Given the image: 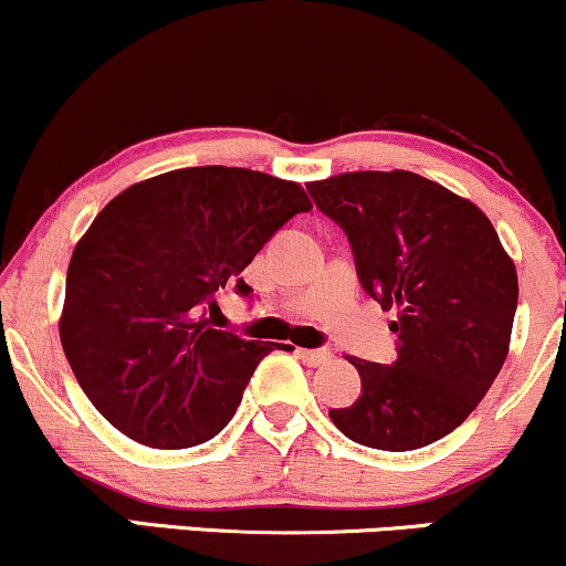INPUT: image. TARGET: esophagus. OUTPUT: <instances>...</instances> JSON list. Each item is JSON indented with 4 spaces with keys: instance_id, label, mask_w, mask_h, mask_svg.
<instances>
[{
    "instance_id": "esophagus-1",
    "label": "esophagus",
    "mask_w": 566,
    "mask_h": 566,
    "mask_svg": "<svg viewBox=\"0 0 566 566\" xmlns=\"http://www.w3.org/2000/svg\"><path fill=\"white\" fill-rule=\"evenodd\" d=\"M298 357L312 365V368H317V365H325L334 355H331V349H298Z\"/></svg>"
}]
</instances>
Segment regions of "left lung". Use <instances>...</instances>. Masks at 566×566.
Here are the masks:
<instances>
[{
	"label": "left lung",
	"mask_w": 566,
	"mask_h": 566,
	"mask_svg": "<svg viewBox=\"0 0 566 566\" xmlns=\"http://www.w3.org/2000/svg\"><path fill=\"white\" fill-rule=\"evenodd\" d=\"M344 230L365 294L395 310L397 360L349 357L360 397L328 410L352 442L405 453L467 421L509 355L520 283L488 217L413 171H347L307 185Z\"/></svg>",
	"instance_id": "obj_1"
}]
</instances>
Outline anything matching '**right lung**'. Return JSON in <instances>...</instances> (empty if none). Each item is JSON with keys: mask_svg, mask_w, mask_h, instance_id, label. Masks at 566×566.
<instances>
[{"mask_svg": "<svg viewBox=\"0 0 566 566\" xmlns=\"http://www.w3.org/2000/svg\"><path fill=\"white\" fill-rule=\"evenodd\" d=\"M296 182L190 166L118 192L73 249L60 342L105 421L148 448H192L228 427L275 344L217 331L206 310L262 245L310 211Z\"/></svg>", "mask_w": 566, "mask_h": 566, "instance_id": "add662e5", "label": "right lung"}]
</instances>
